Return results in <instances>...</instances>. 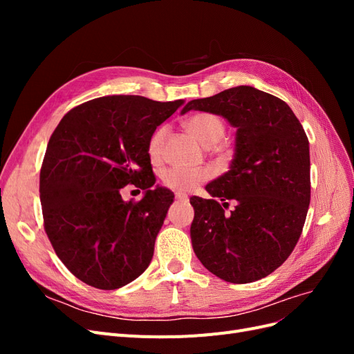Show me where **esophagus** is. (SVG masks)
Masks as SVG:
<instances>
[{"mask_svg": "<svg viewBox=\"0 0 354 354\" xmlns=\"http://www.w3.org/2000/svg\"><path fill=\"white\" fill-rule=\"evenodd\" d=\"M176 199L177 201H187L189 196L186 194H181V192H178V194H176Z\"/></svg>", "mask_w": 354, "mask_h": 354, "instance_id": "esophagus-1", "label": "esophagus"}]
</instances>
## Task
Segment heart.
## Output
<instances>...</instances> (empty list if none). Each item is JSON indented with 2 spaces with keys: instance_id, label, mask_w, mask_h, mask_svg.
I'll return each instance as SVG.
<instances>
[{
  "instance_id": "obj_1",
  "label": "heart",
  "mask_w": 354,
  "mask_h": 354,
  "mask_svg": "<svg viewBox=\"0 0 354 354\" xmlns=\"http://www.w3.org/2000/svg\"><path fill=\"white\" fill-rule=\"evenodd\" d=\"M186 130L202 146L211 147L221 140L224 133H226V127H224V122L217 115L201 112L196 115H192L186 121ZM165 134H167V128L160 127L152 134L151 140H149V156H151L153 162H158V160H160V158H162V146H164ZM208 177H209V173L207 169H187V168L173 167L164 171L162 181L164 185L169 189L177 190V192H187V190L195 189Z\"/></svg>"
}]
</instances>
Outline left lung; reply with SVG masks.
<instances>
[{
  "label": "left lung",
  "instance_id": "left-lung-1",
  "mask_svg": "<svg viewBox=\"0 0 354 354\" xmlns=\"http://www.w3.org/2000/svg\"><path fill=\"white\" fill-rule=\"evenodd\" d=\"M189 111L223 116L236 128L229 171L192 196V246L212 274L250 283L274 272L292 252L310 203V151L289 106L250 85L189 102ZM235 209L224 213L228 202Z\"/></svg>",
  "mask_w": 354,
  "mask_h": 354
}]
</instances>
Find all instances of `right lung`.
<instances>
[{
    "label": "right lung",
    "mask_w": 354,
    "mask_h": 354,
    "mask_svg": "<svg viewBox=\"0 0 354 354\" xmlns=\"http://www.w3.org/2000/svg\"><path fill=\"white\" fill-rule=\"evenodd\" d=\"M181 104L104 95L69 111L51 134L39 174L44 229L84 283L118 289L151 264L174 194L155 186L149 140ZM127 184L144 198L124 201Z\"/></svg>",
    "instance_id": "obj_1"
}]
</instances>
